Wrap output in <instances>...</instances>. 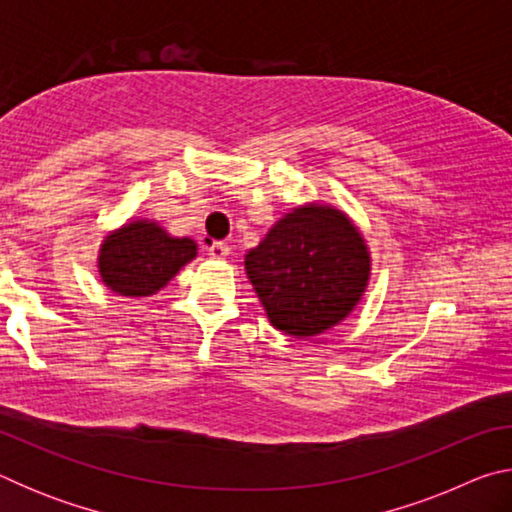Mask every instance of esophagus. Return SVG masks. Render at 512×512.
<instances>
[{
    "mask_svg": "<svg viewBox=\"0 0 512 512\" xmlns=\"http://www.w3.org/2000/svg\"><path fill=\"white\" fill-rule=\"evenodd\" d=\"M207 255L212 259H225L230 255V246L223 244V241H212V244L207 246Z\"/></svg>",
    "mask_w": 512,
    "mask_h": 512,
    "instance_id": "obj_1",
    "label": "esophagus"
}]
</instances>
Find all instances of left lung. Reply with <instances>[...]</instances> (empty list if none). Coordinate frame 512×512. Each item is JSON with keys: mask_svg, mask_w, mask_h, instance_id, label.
Wrapping results in <instances>:
<instances>
[{"mask_svg": "<svg viewBox=\"0 0 512 512\" xmlns=\"http://www.w3.org/2000/svg\"><path fill=\"white\" fill-rule=\"evenodd\" d=\"M244 264L268 320L296 339L348 318L370 280V253L357 225L318 203L284 214Z\"/></svg>", "mask_w": 512, "mask_h": 512, "instance_id": "8db88e82", "label": "left lung"}]
</instances>
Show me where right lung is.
<instances>
[{"label": "right lung", "instance_id": "obj_1", "mask_svg": "<svg viewBox=\"0 0 512 512\" xmlns=\"http://www.w3.org/2000/svg\"><path fill=\"white\" fill-rule=\"evenodd\" d=\"M196 250L194 239L171 237L155 221H131L103 239L99 250L101 282L126 298L153 296L192 262Z\"/></svg>", "mask_w": 512, "mask_h": 512}]
</instances>
